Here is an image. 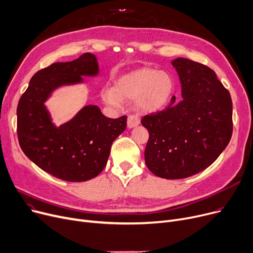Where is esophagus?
Masks as SVG:
<instances>
[{"label":"esophagus","instance_id":"esophagus-1","mask_svg":"<svg viewBox=\"0 0 253 253\" xmlns=\"http://www.w3.org/2000/svg\"><path fill=\"white\" fill-rule=\"evenodd\" d=\"M140 125V118L138 115H128L127 117V127L131 128Z\"/></svg>","mask_w":253,"mask_h":253}]
</instances>
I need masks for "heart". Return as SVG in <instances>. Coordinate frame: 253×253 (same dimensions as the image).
Here are the masks:
<instances>
[{
	"instance_id": "b5f03b06",
	"label": "heart",
	"mask_w": 253,
	"mask_h": 253,
	"mask_svg": "<svg viewBox=\"0 0 253 253\" xmlns=\"http://www.w3.org/2000/svg\"><path fill=\"white\" fill-rule=\"evenodd\" d=\"M173 87V80L168 72L141 68L122 78L114 90H106L102 97L111 106H120L122 99H137V107L142 112L151 113L167 105Z\"/></svg>"
}]
</instances>
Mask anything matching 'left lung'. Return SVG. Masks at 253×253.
I'll list each match as a JSON object with an SVG mask.
<instances>
[{
    "label": "left lung",
    "instance_id": "8db88e82",
    "mask_svg": "<svg viewBox=\"0 0 253 253\" xmlns=\"http://www.w3.org/2000/svg\"><path fill=\"white\" fill-rule=\"evenodd\" d=\"M182 101L142 118L149 131L147 168L168 180L185 179L209 168L226 149L233 131L231 95L215 72L187 58L171 61Z\"/></svg>",
    "mask_w": 253,
    "mask_h": 253
}]
</instances>
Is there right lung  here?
I'll return each mask as SVG.
<instances>
[{"instance_id":"right-lung-1","label":"right lung","mask_w":253,"mask_h":253,"mask_svg":"<svg viewBox=\"0 0 253 253\" xmlns=\"http://www.w3.org/2000/svg\"><path fill=\"white\" fill-rule=\"evenodd\" d=\"M94 54L39 70L17 106V135L24 154L46 172L67 182H85L106 167L113 141L126 127V116L109 118L96 105H86L60 126L44 106L56 88L96 77Z\"/></svg>"}]
</instances>
